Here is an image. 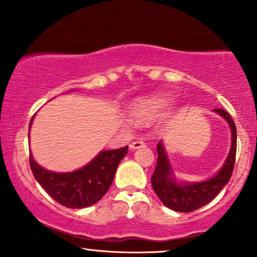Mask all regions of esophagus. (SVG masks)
I'll list each match as a JSON object with an SVG mask.
<instances>
[{
    "mask_svg": "<svg viewBox=\"0 0 257 257\" xmlns=\"http://www.w3.org/2000/svg\"><path fill=\"white\" fill-rule=\"evenodd\" d=\"M145 146V143H144V140L142 139H138V140H135V142H132L130 144V149L131 150H137V149H140V147H144Z\"/></svg>",
    "mask_w": 257,
    "mask_h": 257,
    "instance_id": "obj_1",
    "label": "esophagus"
}]
</instances>
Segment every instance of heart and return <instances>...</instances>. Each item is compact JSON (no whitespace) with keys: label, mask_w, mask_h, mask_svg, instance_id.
<instances>
[{"label":"heart","mask_w":257,"mask_h":257,"mask_svg":"<svg viewBox=\"0 0 257 257\" xmlns=\"http://www.w3.org/2000/svg\"><path fill=\"white\" fill-rule=\"evenodd\" d=\"M170 105L171 98L165 94H159V96L136 100L130 107L128 114L133 121L146 122L157 118Z\"/></svg>","instance_id":"b5f03b06"}]
</instances>
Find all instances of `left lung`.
I'll return each instance as SVG.
<instances>
[{
  "mask_svg": "<svg viewBox=\"0 0 257 257\" xmlns=\"http://www.w3.org/2000/svg\"><path fill=\"white\" fill-rule=\"evenodd\" d=\"M213 111L226 119L231 131L229 154L215 175L199 182H179L174 178L164 144L159 142L157 146L158 160L151 182L161 202L175 212L189 213L201 208L212 201L230 180L236 157V126L228 112L222 108H214Z\"/></svg>",
  "mask_w": 257,
  "mask_h": 257,
  "instance_id": "left-lung-1",
  "label": "left lung"
}]
</instances>
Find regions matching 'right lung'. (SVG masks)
<instances>
[{
  "label": "right lung",
  "mask_w": 257,
  "mask_h": 257,
  "mask_svg": "<svg viewBox=\"0 0 257 257\" xmlns=\"http://www.w3.org/2000/svg\"><path fill=\"white\" fill-rule=\"evenodd\" d=\"M127 149L128 146L101 151L85 166L68 173H56L41 167L31 152L29 163L35 179L55 201L68 208H85L99 201L108 191L119 163L127 154Z\"/></svg>",
  "instance_id": "obj_1"
}]
</instances>
